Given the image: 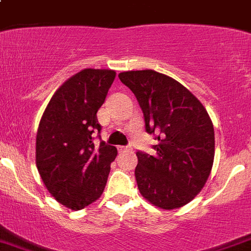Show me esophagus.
<instances>
[{
	"label": "esophagus",
	"instance_id": "obj_1",
	"mask_svg": "<svg viewBox=\"0 0 251 251\" xmlns=\"http://www.w3.org/2000/svg\"><path fill=\"white\" fill-rule=\"evenodd\" d=\"M130 148H132V147H130V146H127V147L119 146V147H118V151H128V149H130Z\"/></svg>",
	"mask_w": 251,
	"mask_h": 251
}]
</instances>
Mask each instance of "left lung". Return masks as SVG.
Segmentation results:
<instances>
[{
    "label": "left lung",
    "instance_id": "obj_1",
    "mask_svg": "<svg viewBox=\"0 0 251 251\" xmlns=\"http://www.w3.org/2000/svg\"><path fill=\"white\" fill-rule=\"evenodd\" d=\"M134 93L154 155L138 151L135 180L154 205L176 209L203 189L214 160V128L199 100L179 82L151 70L118 75Z\"/></svg>",
    "mask_w": 251,
    "mask_h": 251
}]
</instances>
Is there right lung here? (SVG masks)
<instances>
[{"mask_svg": "<svg viewBox=\"0 0 251 251\" xmlns=\"http://www.w3.org/2000/svg\"><path fill=\"white\" fill-rule=\"evenodd\" d=\"M116 72L80 71L50 98L36 138V164L48 192L73 210L102 195L117 148L100 139L97 112L104 103Z\"/></svg>", "mask_w": 251, "mask_h": 251, "instance_id": "add662e5", "label": "right lung"}]
</instances>
